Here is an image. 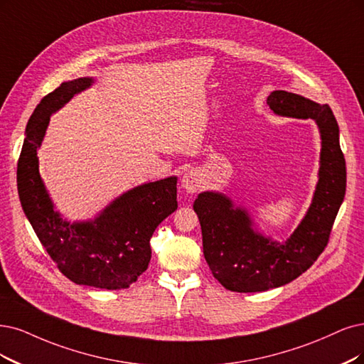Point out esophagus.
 <instances>
[{"instance_id": "esophagus-1", "label": "esophagus", "mask_w": 364, "mask_h": 364, "mask_svg": "<svg viewBox=\"0 0 364 364\" xmlns=\"http://www.w3.org/2000/svg\"><path fill=\"white\" fill-rule=\"evenodd\" d=\"M203 184L204 180L198 171H187L181 177V187L189 193H196Z\"/></svg>"}]
</instances>
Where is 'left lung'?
<instances>
[{
  "label": "left lung",
  "mask_w": 364,
  "mask_h": 364,
  "mask_svg": "<svg viewBox=\"0 0 364 364\" xmlns=\"http://www.w3.org/2000/svg\"><path fill=\"white\" fill-rule=\"evenodd\" d=\"M280 117L312 118L319 130L321 154L312 204L287 241L258 230L247 208L222 192H200L193 210L203 230L204 257L213 276L230 291L261 292L284 287L311 267L327 246L346 191V166L339 126L328 105L276 90L267 99Z\"/></svg>",
  "instance_id": "1"
}]
</instances>
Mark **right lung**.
Wrapping results in <instances>:
<instances>
[{"label":"right lung","mask_w":364,"mask_h":364,"mask_svg":"<svg viewBox=\"0 0 364 364\" xmlns=\"http://www.w3.org/2000/svg\"><path fill=\"white\" fill-rule=\"evenodd\" d=\"M94 77L63 82L37 105L25 129L18 192L26 219L60 272L77 285L124 289L146 270L150 238L178 207L177 177L139 184L117 196L96 218L70 222L55 210L38 172L37 150L50 115L90 88Z\"/></svg>","instance_id":"obj_1"}]
</instances>
